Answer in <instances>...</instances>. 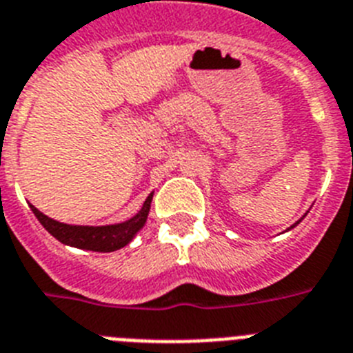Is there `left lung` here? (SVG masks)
Segmentation results:
<instances>
[{
	"label": "left lung",
	"instance_id": "left-lung-1",
	"mask_svg": "<svg viewBox=\"0 0 353 353\" xmlns=\"http://www.w3.org/2000/svg\"><path fill=\"white\" fill-rule=\"evenodd\" d=\"M303 218H305V214H303V216H302V219H303ZM302 219H298V221H296V223H294V225H291V227H289V228H288V230H291V228H294V227H296L298 223L302 221ZM288 230H285V232H288Z\"/></svg>",
	"mask_w": 353,
	"mask_h": 353
}]
</instances>
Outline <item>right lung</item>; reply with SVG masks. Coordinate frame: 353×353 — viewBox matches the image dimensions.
Wrapping results in <instances>:
<instances>
[{
  "instance_id": "add662e5",
  "label": "right lung",
  "mask_w": 353,
  "mask_h": 353,
  "mask_svg": "<svg viewBox=\"0 0 353 353\" xmlns=\"http://www.w3.org/2000/svg\"><path fill=\"white\" fill-rule=\"evenodd\" d=\"M153 192L148 194L139 212L132 216L130 219L121 223H112V225H99V227H90V225H69V223H60L57 219L42 214L37 207L28 203L35 218L41 221V225L50 232L51 236L59 239L62 245L73 246L80 250H90V252H116V250L125 248L130 245L135 236L143 230L148 221V214L152 207Z\"/></svg>"
}]
</instances>
